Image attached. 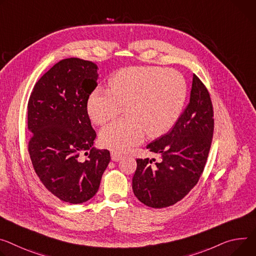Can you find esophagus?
Masks as SVG:
<instances>
[{"mask_svg": "<svg viewBox=\"0 0 256 256\" xmlns=\"http://www.w3.org/2000/svg\"><path fill=\"white\" fill-rule=\"evenodd\" d=\"M122 158V154H120V153H118V152H111V159L113 160V161H118V160H120Z\"/></svg>", "mask_w": 256, "mask_h": 256, "instance_id": "esophagus-1", "label": "esophagus"}]
</instances>
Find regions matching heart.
Listing matches in <instances>:
<instances>
[{
    "label": "heart",
    "mask_w": 256,
    "mask_h": 256,
    "mask_svg": "<svg viewBox=\"0 0 256 256\" xmlns=\"http://www.w3.org/2000/svg\"><path fill=\"white\" fill-rule=\"evenodd\" d=\"M187 84L182 74L158 66L120 69L109 80V90L97 88L88 100V113L97 124L118 115L126 118L103 128V147L124 152L140 144L146 136L158 138L178 122L187 99Z\"/></svg>",
    "instance_id": "heart-1"
}]
</instances>
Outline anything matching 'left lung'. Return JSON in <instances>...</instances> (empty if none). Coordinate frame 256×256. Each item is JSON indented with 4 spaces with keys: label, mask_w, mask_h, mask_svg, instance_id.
I'll return each instance as SVG.
<instances>
[{
    "label": "left lung",
    "mask_w": 256,
    "mask_h": 256,
    "mask_svg": "<svg viewBox=\"0 0 256 256\" xmlns=\"http://www.w3.org/2000/svg\"><path fill=\"white\" fill-rule=\"evenodd\" d=\"M214 128L210 95L194 74L187 108L168 132L147 145V149L160 155L161 161L152 166L149 158L136 159L132 178L136 197L149 207L164 208L188 195L203 172Z\"/></svg>",
    "instance_id": "8db88e82"
}]
</instances>
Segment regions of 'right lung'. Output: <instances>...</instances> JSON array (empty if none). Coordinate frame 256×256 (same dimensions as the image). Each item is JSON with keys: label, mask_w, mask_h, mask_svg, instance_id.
I'll list each match as a JSON object with an SVG mask.
<instances>
[{"label": "right lung", "mask_w": 256, "mask_h": 256, "mask_svg": "<svg viewBox=\"0 0 256 256\" xmlns=\"http://www.w3.org/2000/svg\"><path fill=\"white\" fill-rule=\"evenodd\" d=\"M97 69L80 58L59 61L36 82L28 105L34 172L49 192L70 204L95 196L111 159L108 150L92 147L97 134L88 100L97 86ZM86 150L88 159L82 162L79 154Z\"/></svg>", "instance_id": "obj_1"}]
</instances>
